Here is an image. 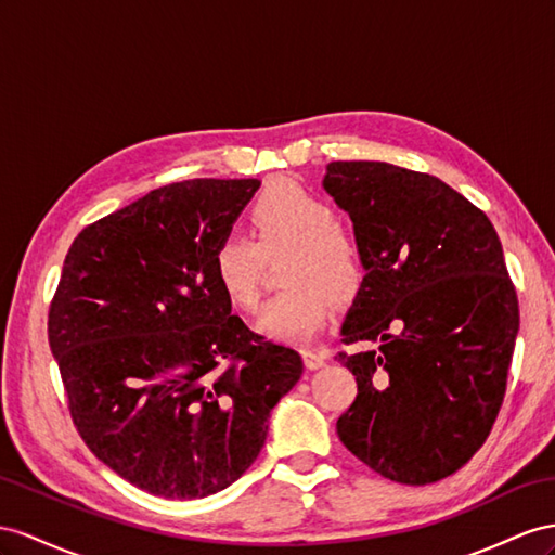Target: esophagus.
<instances>
[{
	"label": "esophagus",
	"instance_id": "obj_1",
	"mask_svg": "<svg viewBox=\"0 0 555 555\" xmlns=\"http://www.w3.org/2000/svg\"><path fill=\"white\" fill-rule=\"evenodd\" d=\"M302 361L309 371H319V367L325 365V353L317 349H302Z\"/></svg>",
	"mask_w": 555,
	"mask_h": 555
}]
</instances>
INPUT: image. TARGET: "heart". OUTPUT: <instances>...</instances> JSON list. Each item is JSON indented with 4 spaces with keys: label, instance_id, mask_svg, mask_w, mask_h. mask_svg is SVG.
I'll list each match as a JSON object with an SVG mask.
<instances>
[{
    "label": "heart",
    "instance_id": "1",
    "mask_svg": "<svg viewBox=\"0 0 555 555\" xmlns=\"http://www.w3.org/2000/svg\"><path fill=\"white\" fill-rule=\"evenodd\" d=\"M253 238L224 236L212 250V276L241 311L262 297L264 258L288 250L283 286L262 309L258 328L281 343H307L331 317L363 291L365 260L359 241L337 222L335 208L293 180H274L248 210Z\"/></svg>",
    "mask_w": 555,
    "mask_h": 555
}]
</instances>
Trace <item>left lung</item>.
I'll return each instance as SVG.
<instances>
[{
  "label": "left lung",
  "mask_w": 555,
  "mask_h": 555,
  "mask_svg": "<svg viewBox=\"0 0 555 555\" xmlns=\"http://www.w3.org/2000/svg\"><path fill=\"white\" fill-rule=\"evenodd\" d=\"M323 188L353 222L365 283L337 357L357 399L337 420L375 474L426 486L462 468L500 415L518 295L486 212L450 184L385 162H333Z\"/></svg>",
  "instance_id": "8db88e82"
}]
</instances>
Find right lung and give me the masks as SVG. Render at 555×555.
<instances>
[{"instance_id":"1","label":"right lung","mask_w":555,"mask_h":555,"mask_svg":"<svg viewBox=\"0 0 555 555\" xmlns=\"http://www.w3.org/2000/svg\"><path fill=\"white\" fill-rule=\"evenodd\" d=\"M260 180L196 178L83 227L49 307V347L83 443L135 488L196 500L258 460L300 353L253 333L212 250Z\"/></svg>"}]
</instances>
